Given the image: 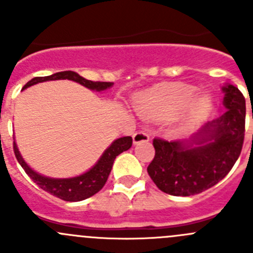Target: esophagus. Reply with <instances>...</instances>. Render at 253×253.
<instances>
[{"instance_id": "obj_1", "label": "esophagus", "mask_w": 253, "mask_h": 253, "mask_svg": "<svg viewBox=\"0 0 253 253\" xmlns=\"http://www.w3.org/2000/svg\"><path fill=\"white\" fill-rule=\"evenodd\" d=\"M149 141V136L147 132L138 131L133 134V144H138L141 142H148Z\"/></svg>"}]
</instances>
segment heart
<instances>
[{
    "instance_id": "heart-1",
    "label": "heart",
    "mask_w": 253,
    "mask_h": 253,
    "mask_svg": "<svg viewBox=\"0 0 253 253\" xmlns=\"http://www.w3.org/2000/svg\"><path fill=\"white\" fill-rule=\"evenodd\" d=\"M196 89L185 83L160 84L143 91L136 98V110L149 121L169 119L182 111L177 128H183L202 120L211 110V100L207 95L193 99Z\"/></svg>"
}]
</instances>
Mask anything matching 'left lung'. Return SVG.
Instances as JSON below:
<instances>
[{"label": "left lung", "mask_w": 253, "mask_h": 253, "mask_svg": "<svg viewBox=\"0 0 253 253\" xmlns=\"http://www.w3.org/2000/svg\"><path fill=\"white\" fill-rule=\"evenodd\" d=\"M221 90L226 111L219 119L206 124L188 141H153L155 155L147 170L163 192L182 197L198 195L223 180L240 157L246 101L233 84H225Z\"/></svg>", "instance_id": "8db88e82"}]
</instances>
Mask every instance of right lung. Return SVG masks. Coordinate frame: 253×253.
<instances>
[{
    "instance_id": "1",
    "label": "right lung",
    "mask_w": 253,
    "mask_h": 253,
    "mask_svg": "<svg viewBox=\"0 0 253 253\" xmlns=\"http://www.w3.org/2000/svg\"><path fill=\"white\" fill-rule=\"evenodd\" d=\"M58 79H68V81L77 82V83L82 84L85 88L96 91L106 90V89L111 88L114 85V83H111V82L88 81V79L81 77L78 73L73 72V71H63V72L53 73V75L46 76V77L33 78L32 81H29L23 86V90L27 89L28 86L42 83V82L58 81ZM131 147L132 137L127 136L121 137L119 139H115L110 144V147L108 149H105V152L103 153L100 159L96 162V164L93 168H90L86 172L70 178H52L34 171L24 162V159L20 155L19 150H18L16 142H13L14 154H16L18 163L22 165V168L27 172V175L42 190L46 191V192L55 196V197L61 198L63 201H67V202H79V201L86 200V198L91 197L95 193H98L104 187L106 181H108V177L112 169V164H114V160L116 159L117 155L121 154L125 150H128Z\"/></svg>"
}]
</instances>
